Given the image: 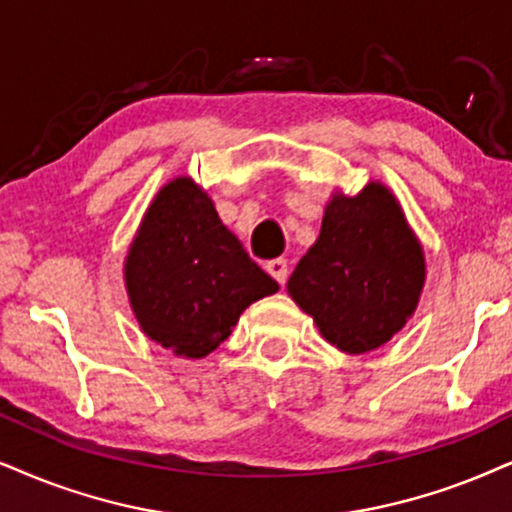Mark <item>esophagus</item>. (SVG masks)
Returning a JSON list of instances; mask_svg holds the SVG:
<instances>
[{"label": "esophagus", "instance_id": "1", "mask_svg": "<svg viewBox=\"0 0 512 512\" xmlns=\"http://www.w3.org/2000/svg\"><path fill=\"white\" fill-rule=\"evenodd\" d=\"M267 271L283 286V283H286V278H288V262L283 260V257H276V260L267 262Z\"/></svg>", "mask_w": 512, "mask_h": 512}]
</instances>
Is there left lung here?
<instances>
[{"label": "left lung", "mask_w": 512, "mask_h": 512, "mask_svg": "<svg viewBox=\"0 0 512 512\" xmlns=\"http://www.w3.org/2000/svg\"><path fill=\"white\" fill-rule=\"evenodd\" d=\"M425 281L423 250L383 184L326 205L321 234L288 281V293L323 338L347 354L380 347L404 328Z\"/></svg>", "instance_id": "1"}]
</instances>
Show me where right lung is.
I'll return each instance as SVG.
<instances>
[{"mask_svg":"<svg viewBox=\"0 0 512 512\" xmlns=\"http://www.w3.org/2000/svg\"><path fill=\"white\" fill-rule=\"evenodd\" d=\"M125 281L148 338L191 359L215 352L248 304L278 290L191 179H174L155 196Z\"/></svg>","mask_w":512,"mask_h":512,"instance_id":"add662e5","label":"right lung"}]
</instances>
